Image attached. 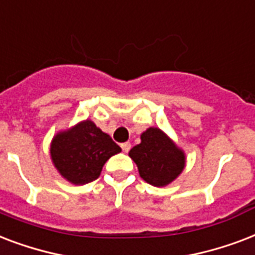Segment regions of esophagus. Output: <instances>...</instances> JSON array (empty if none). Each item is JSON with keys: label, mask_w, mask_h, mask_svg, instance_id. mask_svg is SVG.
Returning a JSON list of instances; mask_svg holds the SVG:
<instances>
[{"label": "esophagus", "mask_w": 255, "mask_h": 255, "mask_svg": "<svg viewBox=\"0 0 255 255\" xmlns=\"http://www.w3.org/2000/svg\"><path fill=\"white\" fill-rule=\"evenodd\" d=\"M130 147H131V145H130V142H124V143H121L122 151H125V153H128V151H129Z\"/></svg>", "instance_id": "34e87169"}]
</instances>
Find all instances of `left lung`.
<instances>
[{
    "instance_id": "1",
    "label": "left lung",
    "mask_w": 255,
    "mask_h": 255,
    "mask_svg": "<svg viewBox=\"0 0 255 255\" xmlns=\"http://www.w3.org/2000/svg\"><path fill=\"white\" fill-rule=\"evenodd\" d=\"M129 155L137 163L138 171L146 182L165 186L183 170L185 155L166 134L150 128L141 135V143L130 150Z\"/></svg>"
}]
</instances>
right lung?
I'll return each mask as SVG.
<instances>
[{"instance_id":"right-lung-1","label":"right lung","mask_w":255,"mask_h":255,"mask_svg":"<svg viewBox=\"0 0 255 255\" xmlns=\"http://www.w3.org/2000/svg\"><path fill=\"white\" fill-rule=\"evenodd\" d=\"M121 147L109 134L98 129L92 121H84L76 128L57 134L50 154L61 175L76 185L93 182L100 177L102 166Z\"/></svg>"}]
</instances>
